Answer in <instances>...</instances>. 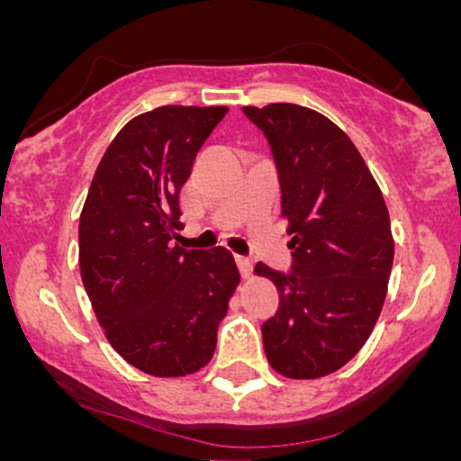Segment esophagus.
Returning a JSON list of instances; mask_svg holds the SVG:
<instances>
[{"mask_svg":"<svg viewBox=\"0 0 461 461\" xmlns=\"http://www.w3.org/2000/svg\"><path fill=\"white\" fill-rule=\"evenodd\" d=\"M236 264H238V271L242 275V279H247L253 271V262L245 256H236Z\"/></svg>","mask_w":461,"mask_h":461,"instance_id":"34e87169","label":"esophagus"}]
</instances>
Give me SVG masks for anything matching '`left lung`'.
Instances as JSON below:
<instances>
[{
  "instance_id": "left-lung-1",
  "label": "left lung",
  "mask_w": 461,
  "mask_h": 461,
  "mask_svg": "<svg viewBox=\"0 0 461 461\" xmlns=\"http://www.w3.org/2000/svg\"><path fill=\"white\" fill-rule=\"evenodd\" d=\"M242 113L271 147L293 236L290 271L256 264L279 290L277 314L262 325L264 351L285 377H325L364 347L382 312L394 258L388 208L356 145L327 116L297 104Z\"/></svg>"
}]
</instances>
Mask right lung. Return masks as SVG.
Returning <instances> with one entry per match:
<instances>
[{
	"label": "right lung",
	"instance_id": "obj_1",
	"mask_svg": "<svg viewBox=\"0 0 461 461\" xmlns=\"http://www.w3.org/2000/svg\"><path fill=\"white\" fill-rule=\"evenodd\" d=\"M225 105H162L131 119L95 171L79 268L105 338L131 366L182 377L210 362L240 273L223 247L173 245L179 190Z\"/></svg>",
	"mask_w": 461,
	"mask_h": 461
}]
</instances>
